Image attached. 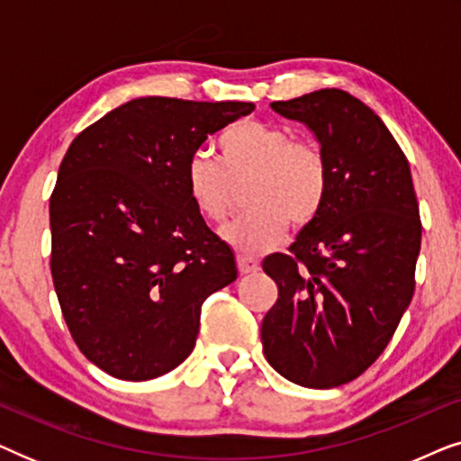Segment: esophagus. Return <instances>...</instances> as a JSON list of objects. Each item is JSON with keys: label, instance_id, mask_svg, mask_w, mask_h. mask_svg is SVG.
Instances as JSON below:
<instances>
[{"label": "esophagus", "instance_id": "1", "mask_svg": "<svg viewBox=\"0 0 461 461\" xmlns=\"http://www.w3.org/2000/svg\"><path fill=\"white\" fill-rule=\"evenodd\" d=\"M237 267L241 275H249V273H256V270H260V264L249 256H237Z\"/></svg>", "mask_w": 461, "mask_h": 461}]
</instances>
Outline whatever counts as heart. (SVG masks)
I'll list each match as a JSON object with an SVG mask.
<instances>
[{
	"mask_svg": "<svg viewBox=\"0 0 461 461\" xmlns=\"http://www.w3.org/2000/svg\"><path fill=\"white\" fill-rule=\"evenodd\" d=\"M218 161L207 153L191 157L185 185L194 210L212 224H222L232 210V186H245L251 210L222 230V239L243 254H264L281 241L289 222L304 226L317 218L330 188L323 150L292 140L279 125L241 119L216 140Z\"/></svg>",
	"mask_w": 461,
	"mask_h": 461,
	"instance_id": "obj_1",
	"label": "heart"
}]
</instances>
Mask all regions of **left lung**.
<instances>
[{"label": "left lung", "mask_w": 461, "mask_h": 461, "mask_svg": "<svg viewBox=\"0 0 461 461\" xmlns=\"http://www.w3.org/2000/svg\"><path fill=\"white\" fill-rule=\"evenodd\" d=\"M270 109L312 131L330 188L289 254L262 262L279 287L262 321L264 355L289 382L336 388L382 355L413 298L421 222L411 169L382 119L348 92L325 87Z\"/></svg>", "instance_id": "left-lung-1"}]
</instances>
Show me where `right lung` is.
I'll list each match as a JSON object with an SVG mask.
<instances>
[{"label":"right lung","mask_w":461,"mask_h":461,"mask_svg":"<svg viewBox=\"0 0 461 461\" xmlns=\"http://www.w3.org/2000/svg\"><path fill=\"white\" fill-rule=\"evenodd\" d=\"M254 109L134 98L68 147L50 197V268L75 344L109 375L144 382L178 367L205 298L237 279L185 174L207 136Z\"/></svg>","instance_id":"obj_1"}]
</instances>
